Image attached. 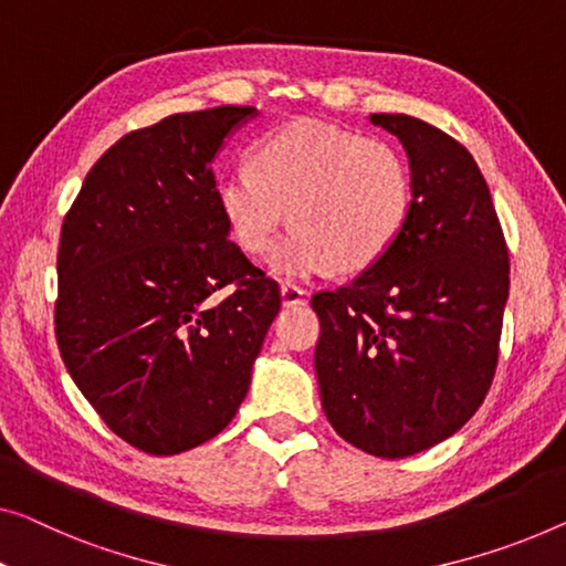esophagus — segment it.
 <instances>
[{"mask_svg": "<svg viewBox=\"0 0 566 566\" xmlns=\"http://www.w3.org/2000/svg\"><path fill=\"white\" fill-rule=\"evenodd\" d=\"M310 300V292L302 290L297 284H282V305L284 307H297V305H305Z\"/></svg>", "mask_w": 566, "mask_h": 566, "instance_id": "1", "label": "esophagus"}]
</instances>
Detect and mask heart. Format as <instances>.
I'll list each match as a JSON object with an SVG mask.
<instances>
[{"mask_svg": "<svg viewBox=\"0 0 566 566\" xmlns=\"http://www.w3.org/2000/svg\"><path fill=\"white\" fill-rule=\"evenodd\" d=\"M233 239L247 254L274 247L286 218L294 231L276 247L272 272L310 280L378 264L407 229L415 185L401 151L360 132L297 119L261 142L251 167L216 182Z\"/></svg>", "mask_w": 566, "mask_h": 566, "instance_id": "heart-1", "label": "heart"}]
</instances>
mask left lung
Wrapping results in <instances>:
<instances>
[{"instance_id":"left-lung-1","label":"left lung","mask_w":566,"mask_h":566,"mask_svg":"<svg viewBox=\"0 0 566 566\" xmlns=\"http://www.w3.org/2000/svg\"><path fill=\"white\" fill-rule=\"evenodd\" d=\"M401 142L415 206L378 264L312 297L325 417L358 450L409 458L452 437L491 389L509 249L470 151L407 114H370Z\"/></svg>"}]
</instances>
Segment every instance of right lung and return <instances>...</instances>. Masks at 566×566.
Here are the masks:
<instances>
[{
    "label": "right lung",
    "mask_w": 566,
    "mask_h": 566,
    "mask_svg": "<svg viewBox=\"0 0 566 566\" xmlns=\"http://www.w3.org/2000/svg\"><path fill=\"white\" fill-rule=\"evenodd\" d=\"M256 114L216 106L126 134L63 221L57 348L98 417L142 452L192 450L229 427L280 312V284L229 239L216 198L213 159Z\"/></svg>",
    "instance_id": "right-lung-1"
}]
</instances>
